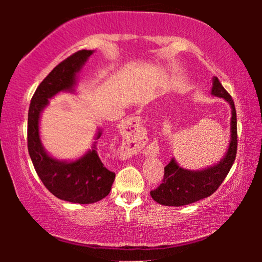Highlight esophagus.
I'll return each instance as SVG.
<instances>
[{"instance_id":"34e87169","label":"esophagus","mask_w":262,"mask_h":262,"mask_svg":"<svg viewBox=\"0 0 262 262\" xmlns=\"http://www.w3.org/2000/svg\"><path fill=\"white\" fill-rule=\"evenodd\" d=\"M123 134L124 141L121 154L124 156H130L136 150L142 148V145L145 144L146 136L139 117L130 118L127 121H125Z\"/></svg>"}]
</instances>
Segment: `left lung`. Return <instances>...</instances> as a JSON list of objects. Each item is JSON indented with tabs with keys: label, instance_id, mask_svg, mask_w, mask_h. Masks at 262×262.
<instances>
[{
	"label": "left lung",
	"instance_id": "8db88e82",
	"mask_svg": "<svg viewBox=\"0 0 262 262\" xmlns=\"http://www.w3.org/2000/svg\"><path fill=\"white\" fill-rule=\"evenodd\" d=\"M211 94L224 99L231 108L230 142L227 152L220 162L202 170L185 169L175 159H171L164 167L162 184L150 192L152 199L161 205L184 206L207 198L217 191L232 167L237 151V119L234 101L217 77L212 78Z\"/></svg>",
	"mask_w": 262,
	"mask_h": 262
}]
</instances>
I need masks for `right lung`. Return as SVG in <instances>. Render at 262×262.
<instances>
[{"instance_id": "1", "label": "right lung", "mask_w": 262, "mask_h": 262, "mask_svg": "<svg viewBox=\"0 0 262 262\" xmlns=\"http://www.w3.org/2000/svg\"><path fill=\"white\" fill-rule=\"evenodd\" d=\"M94 50H81L59 63L39 84L28 110L27 145L32 163L42 184L53 195L66 202L93 204L108 195L116 174L107 169L100 160L96 139L102 131L99 128L92 149L75 161L57 160L42 146L39 132L41 112L51 99L60 92L74 93L77 74Z\"/></svg>"}]
</instances>
